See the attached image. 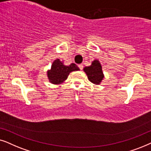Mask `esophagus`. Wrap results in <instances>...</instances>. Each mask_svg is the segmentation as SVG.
I'll return each instance as SVG.
<instances>
[{
	"label": "esophagus",
	"instance_id": "34e87169",
	"mask_svg": "<svg viewBox=\"0 0 151 151\" xmlns=\"http://www.w3.org/2000/svg\"><path fill=\"white\" fill-rule=\"evenodd\" d=\"M79 68L80 70H82V69H83V65H82V64H79Z\"/></svg>",
	"mask_w": 151,
	"mask_h": 151
}]
</instances>
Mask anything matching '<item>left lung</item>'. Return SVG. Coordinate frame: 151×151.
<instances>
[{"label":"left lung","instance_id":"obj_1","mask_svg":"<svg viewBox=\"0 0 151 151\" xmlns=\"http://www.w3.org/2000/svg\"><path fill=\"white\" fill-rule=\"evenodd\" d=\"M83 71L87 74L88 80L95 85H99L104 78L101 63L97 59L94 60L90 66L84 68Z\"/></svg>","mask_w":151,"mask_h":151}]
</instances>
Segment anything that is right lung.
Segmentation results:
<instances>
[{"instance_id": "right-lung-1", "label": "right lung", "mask_w": 151, "mask_h": 151, "mask_svg": "<svg viewBox=\"0 0 151 151\" xmlns=\"http://www.w3.org/2000/svg\"><path fill=\"white\" fill-rule=\"evenodd\" d=\"M79 68L74 63L69 65H65L63 61L57 59L53 61L51 68L47 71V76L49 81L52 84H61L68 79L70 72L78 71Z\"/></svg>"}]
</instances>
